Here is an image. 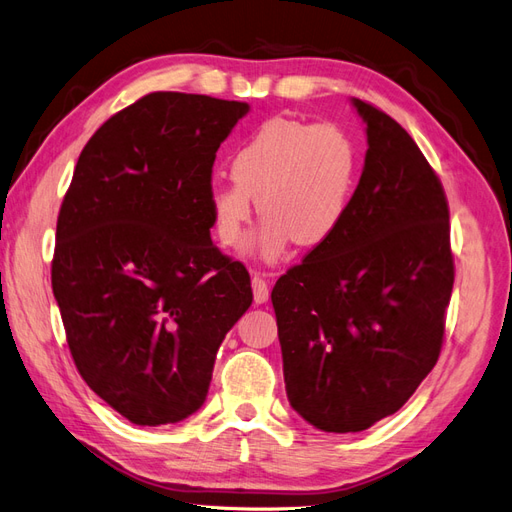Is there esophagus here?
Masks as SVG:
<instances>
[{
    "label": "esophagus",
    "mask_w": 512,
    "mask_h": 512,
    "mask_svg": "<svg viewBox=\"0 0 512 512\" xmlns=\"http://www.w3.org/2000/svg\"><path fill=\"white\" fill-rule=\"evenodd\" d=\"M252 290H254V301L256 303H265L269 299V284L258 273H254V278H252Z\"/></svg>",
    "instance_id": "esophagus-1"
}]
</instances>
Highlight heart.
Listing matches in <instances>:
<instances>
[{
  "mask_svg": "<svg viewBox=\"0 0 512 512\" xmlns=\"http://www.w3.org/2000/svg\"><path fill=\"white\" fill-rule=\"evenodd\" d=\"M232 183L211 189L217 239L243 243L247 224L265 215L260 254L273 260L290 243H325L349 209L357 174V150L338 124L275 116L247 137L230 161Z\"/></svg>",
  "mask_w": 512,
  "mask_h": 512,
  "instance_id": "heart-1",
  "label": "heart"
}]
</instances>
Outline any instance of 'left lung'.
<instances>
[{
    "mask_svg": "<svg viewBox=\"0 0 512 512\" xmlns=\"http://www.w3.org/2000/svg\"><path fill=\"white\" fill-rule=\"evenodd\" d=\"M342 224L275 282L290 405L327 433L392 416L437 364L454 284L450 211L418 144L379 107Z\"/></svg>",
    "mask_w": 512,
    "mask_h": 512,
    "instance_id": "8db88e82",
    "label": "left lung"
}]
</instances>
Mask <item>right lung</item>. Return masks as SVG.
Returning <instances> with one entry per match:
<instances>
[{
    "label": "right lung",
    "instance_id": "obj_1",
    "mask_svg": "<svg viewBox=\"0 0 512 512\" xmlns=\"http://www.w3.org/2000/svg\"><path fill=\"white\" fill-rule=\"evenodd\" d=\"M247 103L150 92L84 146L60 206L51 286L79 375L140 426L204 403L250 273L211 241L217 148Z\"/></svg>",
    "mask_w": 512,
    "mask_h": 512
}]
</instances>
